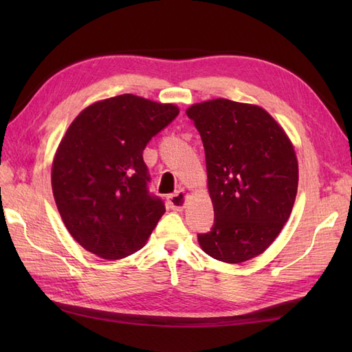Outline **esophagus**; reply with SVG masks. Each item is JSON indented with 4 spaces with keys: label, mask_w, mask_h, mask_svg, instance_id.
<instances>
[{
    "label": "esophagus",
    "mask_w": 352,
    "mask_h": 352,
    "mask_svg": "<svg viewBox=\"0 0 352 352\" xmlns=\"http://www.w3.org/2000/svg\"><path fill=\"white\" fill-rule=\"evenodd\" d=\"M186 199H188V192L180 190L177 193H170L168 197V206L172 210H183L186 206Z\"/></svg>",
    "instance_id": "34e87169"
}]
</instances>
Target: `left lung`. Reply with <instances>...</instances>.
I'll use <instances>...</instances> for the list:
<instances>
[{
    "mask_svg": "<svg viewBox=\"0 0 352 352\" xmlns=\"http://www.w3.org/2000/svg\"><path fill=\"white\" fill-rule=\"evenodd\" d=\"M188 116L206 151L214 223L198 242L208 256L242 263L280 234L298 190L289 138L266 110L230 100L193 104Z\"/></svg>",
    "mask_w": 352,
    "mask_h": 352,
    "instance_id": "1",
    "label": "left lung"
}]
</instances>
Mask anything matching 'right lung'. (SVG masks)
<instances>
[{
    "mask_svg": "<svg viewBox=\"0 0 352 352\" xmlns=\"http://www.w3.org/2000/svg\"><path fill=\"white\" fill-rule=\"evenodd\" d=\"M180 113L125 94L85 109L69 125L52 162L51 183L71 236L106 260L145 245L164 213L148 189L144 149Z\"/></svg>",
    "mask_w": 352,
    "mask_h": 352,
    "instance_id": "1",
    "label": "right lung"
}]
</instances>
